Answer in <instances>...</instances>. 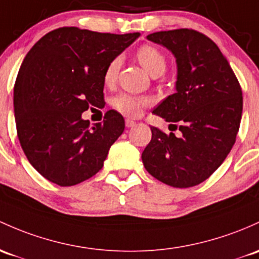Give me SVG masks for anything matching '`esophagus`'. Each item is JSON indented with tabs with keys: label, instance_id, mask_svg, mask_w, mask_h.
<instances>
[{
	"label": "esophagus",
	"instance_id": "34e87169",
	"mask_svg": "<svg viewBox=\"0 0 259 259\" xmlns=\"http://www.w3.org/2000/svg\"><path fill=\"white\" fill-rule=\"evenodd\" d=\"M135 124H136V122L133 121V119H130V118L126 119V127H127V128H130V127H133Z\"/></svg>",
	"mask_w": 259,
	"mask_h": 259
}]
</instances>
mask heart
Returning a JSON list of instances; mask_svg holds the SVG:
<instances>
[{"label":"heart","instance_id":"obj_1","mask_svg":"<svg viewBox=\"0 0 259 259\" xmlns=\"http://www.w3.org/2000/svg\"><path fill=\"white\" fill-rule=\"evenodd\" d=\"M137 59L141 65L148 71L152 76L157 77L164 74L166 70L165 55L157 47L151 44H144L137 51ZM122 59L121 57H115L107 64L104 71V82L105 85L111 86L116 82L119 68H121ZM112 107L119 113L126 116H138L142 110L151 105V100L146 96H136L130 94H118L111 101Z\"/></svg>","mask_w":259,"mask_h":259}]
</instances>
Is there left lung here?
<instances>
[{"mask_svg": "<svg viewBox=\"0 0 259 259\" xmlns=\"http://www.w3.org/2000/svg\"><path fill=\"white\" fill-rule=\"evenodd\" d=\"M175 55L177 93L153 113L173 122L180 135L152 126L142 162L152 177L174 188L206 180L226 159L240 130L242 89L219 47L207 35L180 28L149 34Z\"/></svg>", "mask_w": 259, "mask_h": 259, "instance_id": "left-lung-1", "label": "left lung"}]
</instances>
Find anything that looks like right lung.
<instances>
[{
    "mask_svg": "<svg viewBox=\"0 0 259 259\" xmlns=\"http://www.w3.org/2000/svg\"><path fill=\"white\" fill-rule=\"evenodd\" d=\"M138 37L62 27L26 55L13 90L17 136L27 159L49 182L76 185L102 168L124 119L108 110L104 122L91 126L81 113L104 106L105 69Z\"/></svg>",
    "mask_w": 259,
    "mask_h": 259,
    "instance_id": "right-lung-1",
    "label": "right lung"
}]
</instances>
